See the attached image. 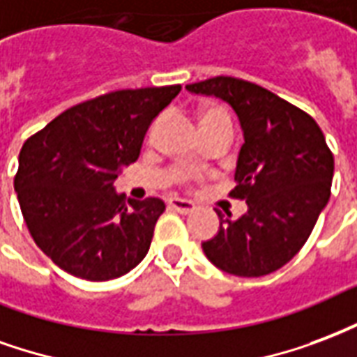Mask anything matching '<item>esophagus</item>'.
I'll list each match as a JSON object with an SVG mask.
<instances>
[{"label": "esophagus", "mask_w": 357, "mask_h": 357, "mask_svg": "<svg viewBox=\"0 0 357 357\" xmlns=\"http://www.w3.org/2000/svg\"><path fill=\"white\" fill-rule=\"evenodd\" d=\"M169 207L178 211L182 215H188V213H192V211L196 209V204L190 202V199H182V197H171V199H169Z\"/></svg>", "instance_id": "obj_1"}]
</instances>
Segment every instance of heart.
Returning a JSON list of instances; mask_svg holds the SVG:
<instances>
[{
  "label": "heart",
  "instance_id": "b5f03b06",
  "mask_svg": "<svg viewBox=\"0 0 357 357\" xmlns=\"http://www.w3.org/2000/svg\"><path fill=\"white\" fill-rule=\"evenodd\" d=\"M199 121H202V131H230L232 132V121H230V116L225 108L220 106H209L202 112L199 116Z\"/></svg>",
  "mask_w": 357,
  "mask_h": 357
}]
</instances>
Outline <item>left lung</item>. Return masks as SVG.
I'll list each match as a JSON object with an SVG mask.
<instances>
[{
    "label": "left lung",
    "instance_id": "1",
    "mask_svg": "<svg viewBox=\"0 0 357 357\" xmlns=\"http://www.w3.org/2000/svg\"><path fill=\"white\" fill-rule=\"evenodd\" d=\"M213 95L238 114L243 146L230 196L247 213L232 218L218 209L217 236L204 241L205 257L239 278H261L295 257L331 196L335 160L312 116L257 83L217 75L186 85Z\"/></svg>",
    "mask_w": 357,
    "mask_h": 357
}]
</instances>
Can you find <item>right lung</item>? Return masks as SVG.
<instances>
[{
  "instance_id": "right-lung-1",
  "label": "right lung",
  "mask_w": 357,
  "mask_h": 357,
  "mask_svg": "<svg viewBox=\"0 0 357 357\" xmlns=\"http://www.w3.org/2000/svg\"><path fill=\"white\" fill-rule=\"evenodd\" d=\"M181 85L106 93L62 112L26 140L15 192L36 245L64 272L108 282L131 272L152 243L165 204L118 194L153 118Z\"/></svg>"
}]
</instances>
